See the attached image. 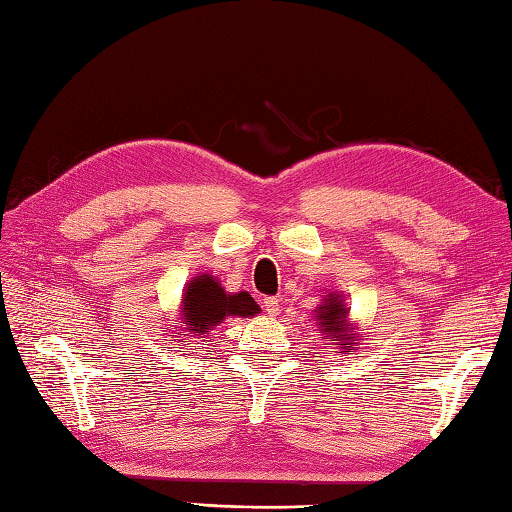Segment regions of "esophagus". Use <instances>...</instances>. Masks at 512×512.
<instances>
[{"label":"esophagus","instance_id":"obj_1","mask_svg":"<svg viewBox=\"0 0 512 512\" xmlns=\"http://www.w3.org/2000/svg\"><path fill=\"white\" fill-rule=\"evenodd\" d=\"M263 310H265L269 316H276V314H278V298H276V296H265V298H263Z\"/></svg>","mask_w":512,"mask_h":512}]
</instances>
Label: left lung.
I'll return each instance as SVG.
<instances>
[{
	"label": "left lung",
	"instance_id": "obj_1",
	"mask_svg": "<svg viewBox=\"0 0 512 512\" xmlns=\"http://www.w3.org/2000/svg\"><path fill=\"white\" fill-rule=\"evenodd\" d=\"M345 316L347 310L341 305V301H336V298H330L323 307H318V321H321L323 330L330 334L334 341H339V345L350 347V339H354V336L347 334L345 330Z\"/></svg>",
	"mask_w": 512,
	"mask_h": 512
}]
</instances>
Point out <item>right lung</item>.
Instances as JSON below:
<instances>
[{
    "mask_svg": "<svg viewBox=\"0 0 512 512\" xmlns=\"http://www.w3.org/2000/svg\"><path fill=\"white\" fill-rule=\"evenodd\" d=\"M182 310H185L187 325L194 334H205L211 325L225 321V316H254L260 307L247 292L227 294L214 276L202 274L196 276L185 289L182 298ZM205 339V336H202Z\"/></svg>",
    "mask_w": 512,
    "mask_h": 512,
    "instance_id": "add662e5",
    "label": "right lung"
}]
</instances>
